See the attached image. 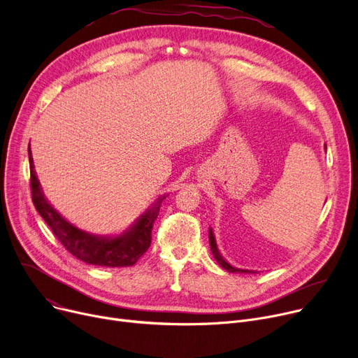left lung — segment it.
Wrapping results in <instances>:
<instances>
[{"mask_svg": "<svg viewBox=\"0 0 358 358\" xmlns=\"http://www.w3.org/2000/svg\"><path fill=\"white\" fill-rule=\"evenodd\" d=\"M208 241H210V249H211V253H213L214 259L217 260V264H219L223 269H226V271H229V272H239V273H243V272H245V273H256V271L237 269V268H233L230 264H227V262L223 259L222 253H220L219 249H217V243H216V239H214V233H213L211 229H208Z\"/></svg>", "mask_w": 358, "mask_h": 358, "instance_id": "left-lung-1", "label": "left lung"}]
</instances>
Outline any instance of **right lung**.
<instances>
[{
    "label": "right lung",
    "instance_id": "obj_1",
    "mask_svg": "<svg viewBox=\"0 0 358 358\" xmlns=\"http://www.w3.org/2000/svg\"><path fill=\"white\" fill-rule=\"evenodd\" d=\"M30 187L36 210L49 224L59 242L75 257L85 264L106 268H124L135 265L151 245V231L154 222L165 196L159 197L150 208L131 224L125 231L116 236H96L80 230L69 223L62 214L44 197L40 181L34 171V162L29 145Z\"/></svg>",
    "mask_w": 358,
    "mask_h": 358
}]
</instances>
